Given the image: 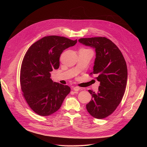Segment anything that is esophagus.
Listing matches in <instances>:
<instances>
[{"mask_svg": "<svg viewBox=\"0 0 147 147\" xmlns=\"http://www.w3.org/2000/svg\"><path fill=\"white\" fill-rule=\"evenodd\" d=\"M73 90L74 91H76V92H77V91H78L79 90H81V88L79 87H73Z\"/></svg>", "mask_w": 147, "mask_h": 147, "instance_id": "1", "label": "esophagus"}]
</instances>
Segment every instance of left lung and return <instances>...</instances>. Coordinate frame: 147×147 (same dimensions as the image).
<instances>
[{"instance_id": "8db88e82", "label": "left lung", "mask_w": 147, "mask_h": 147, "mask_svg": "<svg viewBox=\"0 0 147 147\" xmlns=\"http://www.w3.org/2000/svg\"><path fill=\"white\" fill-rule=\"evenodd\" d=\"M79 42L95 49L93 71L100 82L97 93L88 90L91 100L86 105L88 113L96 119L111 115L120 104L127 84L126 62L117 47L105 37L80 38Z\"/></svg>"}]
</instances>
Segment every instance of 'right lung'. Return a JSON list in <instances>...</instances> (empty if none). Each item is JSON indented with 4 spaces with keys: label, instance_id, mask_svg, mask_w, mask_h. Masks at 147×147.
<instances>
[{
    "label": "right lung",
    "instance_id": "right-lung-1",
    "mask_svg": "<svg viewBox=\"0 0 147 147\" xmlns=\"http://www.w3.org/2000/svg\"><path fill=\"white\" fill-rule=\"evenodd\" d=\"M77 40L51 35L35 42L28 49L20 70V86L30 108L47 116L59 109L70 88L51 78V72L59 67L60 55Z\"/></svg>",
    "mask_w": 147,
    "mask_h": 147
}]
</instances>
